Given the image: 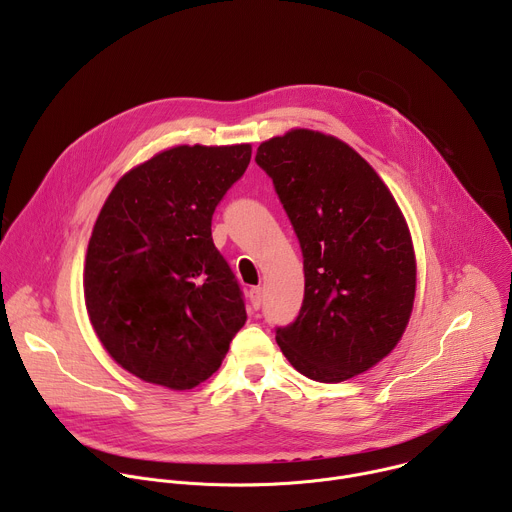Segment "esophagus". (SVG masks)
<instances>
[{"label": "esophagus", "mask_w": 512, "mask_h": 512, "mask_svg": "<svg viewBox=\"0 0 512 512\" xmlns=\"http://www.w3.org/2000/svg\"><path fill=\"white\" fill-rule=\"evenodd\" d=\"M249 300H251V306H253L255 310H259L261 304H263V289H261V287H251Z\"/></svg>", "instance_id": "34e87169"}]
</instances>
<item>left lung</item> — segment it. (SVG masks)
<instances>
[{"mask_svg": "<svg viewBox=\"0 0 512 512\" xmlns=\"http://www.w3.org/2000/svg\"><path fill=\"white\" fill-rule=\"evenodd\" d=\"M304 257L298 318L275 328L294 369L320 383L369 371L401 340L415 298L405 218L377 172L332 135L294 129L257 148Z\"/></svg>", "mask_w": 512, "mask_h": 512, "instance_id": "8db88e82", "label": "left lung"}]
</instances>
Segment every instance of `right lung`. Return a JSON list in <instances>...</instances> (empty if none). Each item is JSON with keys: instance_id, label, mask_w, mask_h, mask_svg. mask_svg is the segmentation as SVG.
<instances>
[{"instance_id": "obj_1", "label": "right lung", "mask_w": 512, "mask_h": 512, "mask_svg": "<svg viewBox=\"0 0 512 512\" xmlns=\"http://www.w3.org/2000/svg\"><path fill=\"white\" fill-rule=\"evenodd\" d=\"M249 162V143L178 145L127 172L99 212L85 263L87 312L107 352L141 381L200 385L247 320L210 227Z\"/></svg>"}]
</instances>
